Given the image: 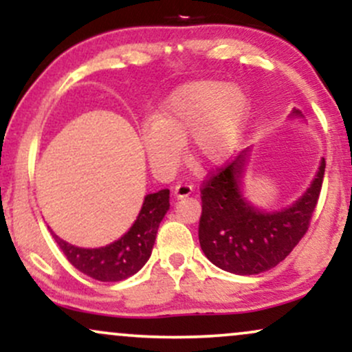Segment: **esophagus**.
Returning <instances> with one entry per match:
<instances>
[{
  "label": "esophagus",
  "mask_w": 352,
  "mask_h": 352,
  "mask_svg": "<svg viewBox=\"0 0 352 352\" xmlns=\"http://www.w3.org/2000/svg\"><path fill=\"white\" fill-rule=\"evenodd\" d=\"M192 192H193V185L187 184V182H180V184H177L175 188H173V193H175L177 199H184V197H188Z\"/></svg>",
  "instance_id": "obj_1"
}]
</instances>
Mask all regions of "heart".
I'll return each instance as SVG.
<instances>
[{"mask_svg":"<svg viewBox=\"0 0 352 352\" xmlns=\"http://www.w3.org/2000/svg\"><path fill=\"white\" fill-rule=\"evenodd\" d=\"M248 114L245 89L225 80H195L173 92L157 120L140 129V140L160 172L177 167L187 140L197 162L215 165L228 159L240 144Z\"/></svg>","mask_w":352,"mask_h":352,"instance_id":"obj_1","label":"heart"}]
</instances>
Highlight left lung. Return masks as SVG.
<instances>
[{
  "label": "left lung",
  "mask_w": 352,
  "mask_h": 352,
  "mask_svg": "<svg viewBox=\"0 0 352 352\" xmlns=\"http://www.w3.org/2000/svg\"><path fill=\"white\" fill-rule=\"evenodd\" d=\"M292 119H302L298 109ZM253 147H246L225 168L210 177L201 188L199 240L205 256L220 270L235 274L268 272L285 260L308 232L316 208L326 162L306 192L288 207L258 208L245 197L243 185Z\"/></svg>",
  "instance_id": "obj_1"
}]
</instances>
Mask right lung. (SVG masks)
Segmentation results:
<instances>
[{"label": "right lung", "instance_id": "add662e5", "mask_svg": "<svg viewBox=\"0 0 352 352\" xmlns=\"http://www.w3.org/2000/svg\"><path fill=\"white\" fill-rule=\"evenodd\" d=\"M168 199V188L145 195L142 208L132 227L119 240L99 248L76 246L59 238L54 232L51 233L67 261L79 272L98 281H122L139 272L151 258L157 230L170 208Z\"/></svg>", "mask_w": 352, "mask_h": 352}]
</instances>
